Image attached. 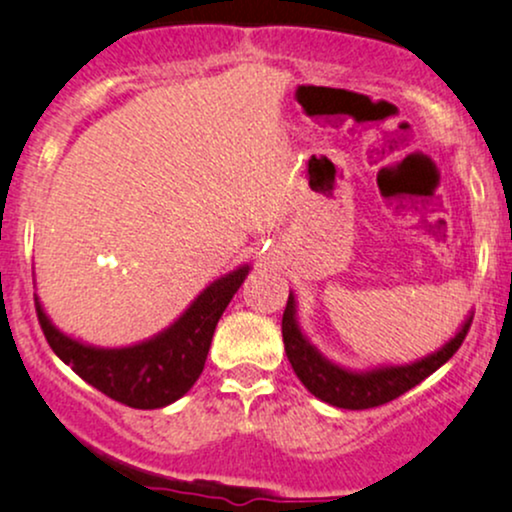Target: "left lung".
Instances as JSON below:
<instances>
[{
  "mask_svg": "<svg viewBox=\"0 0 512 512\" xmlns=\"http://www.w3.org/2000/svg\"><path fill=\"white\" fill-rule=\"evenodd\" d=\"M469 325H472V313L467 315V320L462 322V327L450 342H445L438 351L419 358V361L404 363V366L351 370L332 363L310 344V339L298 325L296 298L289 293L284 320H281V334H284L286 356H289L293 373L308 387L310 395L339 409H370L404 395L421 380H426L428 375L436 373L443 363H448L467 337Z\"/></svg>",
  "mask_w": 512,
  "mask_h": 512,
  "instance_id": "left-lung-1",
  "label": "left lung"
}]
</instances>
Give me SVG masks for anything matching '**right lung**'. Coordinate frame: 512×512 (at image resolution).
Listing matches in <instances>:
<instances>
[{
	"mask_svg": "<svg viewBox=\"0 0 512 512\" xmlns=\"http://www.w3.org/2000/svg\"><path fill=\"white\" fill-rule=\"evenodd\" d=\"M248 272L250 264H243L211 281L173 325L120 349H101L67 337L52 325L38 296L35 313L50 349L88 385L132 409H161L197 383L216 325Z\"/></svg>",
	"mask_w": 512,
	"mask_h": 512,
	"instance_id": "obj_1",
	"label": "right lung"
}]
</instances>
